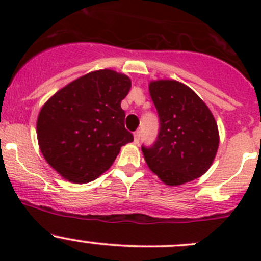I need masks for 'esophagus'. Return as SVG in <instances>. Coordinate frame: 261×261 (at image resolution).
I'll use <instances>...</instances> for the list:
<instances>
[{
  "mask_svg": "<svg viewBox=\"0 0 261 261\" xmlns=\"http://www.w3.org/2000/svg\"><path fill=\"white\" fill-rule=\"evenodd\" d=\"M140 131H135V133H134V141H135V144H138L139 141H140Z\"/></svg>",
  "mask_w": 261,
  "mask_h": 261,
  "instance_id": "34e87169",
  "label": "esophagus"
}]
</instances>
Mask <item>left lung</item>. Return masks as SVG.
Returning a JSON list of instances; mask_svg holds the SVG:
<instances>
[{"label":"left lung","instance_id":"8db88e82","mask_svg":"<svg viewBox=\"0 0 261 261\" xmlns=\"http://www.w3.org/2000/svg\"><path fill=\"white\" fill-rule=\"evenodd\" d=\"M149 92L160 128L154 145L141 147L147 167L167 186L197 179L210 169L220 143L211 110L178 81H151Z\"/></svg>","mask_w":261,"mask_h":261}]
</instances>
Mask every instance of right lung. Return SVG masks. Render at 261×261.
Returning a JSON list of instances; mask_svg holds the SVG:
<instances>
[{
  "mask_svg": "<svg viewBox=\"0 0 261 261\" xmlns=\"http://www.w3.org/2000/svg\"><path fill=\"white\" fill-rule=\"evenodd\" d=\"M131 80L111 69L87 73L53 94L41 107L36 135L46 163L68 181L88 183L114 164L134 141L121 101Z\"/></svg>",
  "mask_w": 261,
  "mask_h": 261,
  "instance_id": "right-lung-1",
  "label": "right lung"
}]
</instances>
